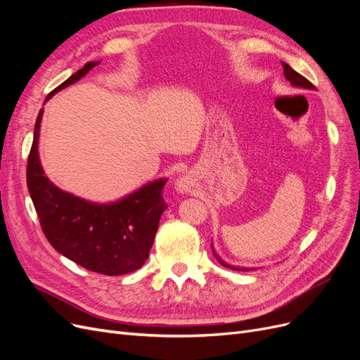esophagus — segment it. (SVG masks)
I'll return each instance as SVG.
<instances>
[{
    "label": "esophagus",
    "mask_w": 360,
    "mask_h": 360,
    "mask_svg": "<svg viewBox=\"0 0 360 360\" xmlns=\"http://www.w3.org/2000/svg\"><path fill=\"white\" fill-rule=\"evenodd\" d=\"M177 189H179L180 192H188V191L191 189V181H189L186 177L180 179L179 183H177Z\"/></svg>",
    "instance_id": "obj_1"
}]
</instances>
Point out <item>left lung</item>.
<instances>
[{"label":"left lung","mask_w":360,"mask_h":360,"mask_svg":"<svg viewBox=\"0 0 360 360\" xmlns=\"http://www.w3.org/2000/svg\"><path fill=\"white\" fill-rule=\"evenodd\" d=\"M282 68H284V76H285V78H287L294 86H299V89H304V90H315V86H314L307 78H304V76H302L300 73H297L296 70L291 69L287 63H282ZM210 246H212V245H210ZM212 249H213V246H212ZM213 254H214L216 259L219 261V263H221L224 267H228V269H231V270H237V271H246V270H249V269H240V267H234V266L226 264L225 261H222L219 257L216 255L214 249H213Z\"/></svg>","instance_id":"1"}]
</instances>
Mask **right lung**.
<instances>
[{"label": "right lung", "mask_w": 360, "mask_h": 360, "mask_svg": "<svg viewBox=\"0 0 360 360\" xmlns=\"http://www.w3.org/2000/svg\"><path fill=\"white\" fill-rule=\"evenodd\" d=\"M97 63H86L69 79L51 91H60L89 73ZM43 110H40L34 139L28 155L27 184L37 212L41 231L60 254L86 270L108 276L132 274L143 267L153 246L162 213L167 209L163 186L156 180L112 204H93L63 192L43 174L37 144Z\"/></svg>", "instance_id": "1"}]
</instances>
